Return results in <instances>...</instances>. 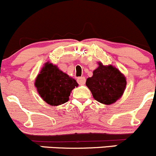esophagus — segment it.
<instances>
[{
  "label": "esophagus",
  "instance_id": "esophagus-1",
  "mask_svg": "<svg viewBox=\"0 0 156 156\" xmlns=\"http://www.w3.org/2000/svg\"><path fill=\"white\" fill-rule=\"evenodd\" d=\"M77 82L80 85H84L86 83V78L84 76H81V77L77 78Z\"/></svg>",
  "mask_w": 156,
  "mask_h": 156
}]
</instances>
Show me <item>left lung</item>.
<instances>
[{
  "label": "left lung",
  "instance_id": "left-lung-1",
  "mask_svg": "<svg viewBox=\"0 0 156 156\" xmlns=\"http://www.w3.org/2000/svg\"><path fill=\"white\" fill-rule=\"evenodd\" d=\"M86 85L96 101L112 105L123 95L127 81L124 75L116 67L105 66L98 62V68L94 70L92 77L87 79Z\"/></svg>",
  "mask_w": 156,
  "mask_h": 156
}]
</instances>
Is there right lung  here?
Returning a JSON list of instances; mask_svg holds the SVG:
<instances>
[{"mask_svg":"<svg viewBox=\"0 0 156 156\" xmlns=\"http://www.w3.org/2000/svg\"><path fill=\"white\" fill-rule=\"evenodd\" d=\"M35 86L46 103L58 106L68 101L70 92L78 83L56 65L47 62L35 79Z\"/></svg>","mask_w":156,"mask_h":156,"instance_id":"1","label":"right lung"}]
</instances>
